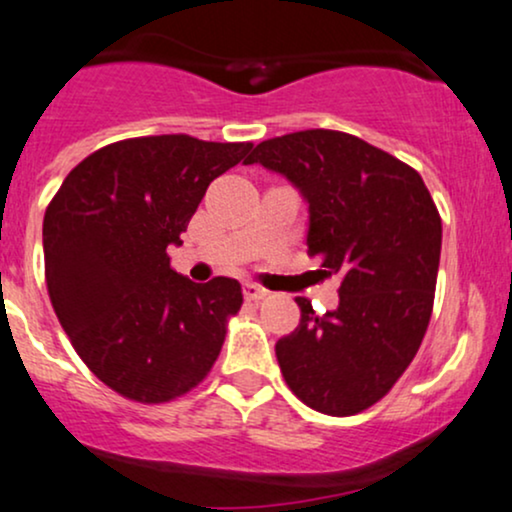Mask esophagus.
I'll return each mask as SVG.
<instances>
[{
  "instance_id": "34e87169",
  "label": "esophagus",
  "mask_w": 512,
  "mask_h": 512,
  "mask_svg": "<svg viewBox=\"0 0 512 512\" xmlns=\"http://www.w3.org/2000/svg\"><path fill=\"white\" fill-rule=\"evenodd\" d=\"M243 295L248 300H252V303H260V300L267 298V291H264L262 286H257V283H245Z\"/></svg>"
}]
</instances>
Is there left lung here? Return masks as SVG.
I'll return each instance as SVG.
<instances>
[{"instance_id": "left-lung-1", "label": "left lung", "mask_w": 512, "mask_h": 512, "mask_svg": "<svg viewBox=\"0 0 512 512\" xmlns=\"http://www.w3.org/2000/svg\"><path fill=\"white\" fill-rule=\"evenodd\" d=\"M283 174L310 205L307 255L341 276L338 307L276 343L288 389L307 408L348 417L403 377L434 310L441 217L422 176L343 131L310 128L264 140L245 164Z\"/></svg>"}]
</instances>
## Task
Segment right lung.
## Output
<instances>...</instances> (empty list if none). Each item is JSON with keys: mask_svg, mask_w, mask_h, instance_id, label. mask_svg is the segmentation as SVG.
Masks as SVG:
<instances>
[{"mask_svg": "<svg viewBox=\"0 0 512 512\" xmlns=\"http://www.w3.org/2000/svg\"><path fill=\"white\" fill-rule=\"evenodd\" d=\"M250 150L186 133L119 140L73 166L47 205L49 300L80 360L119 396L169 403L217 362L240 283H193L166 248L181 245L209 183Z\"/></svg>", "mask_w": 512, "mask_h": 512, "instance_id": "right-lung-1", "label": "right lung"}]
</instances>
